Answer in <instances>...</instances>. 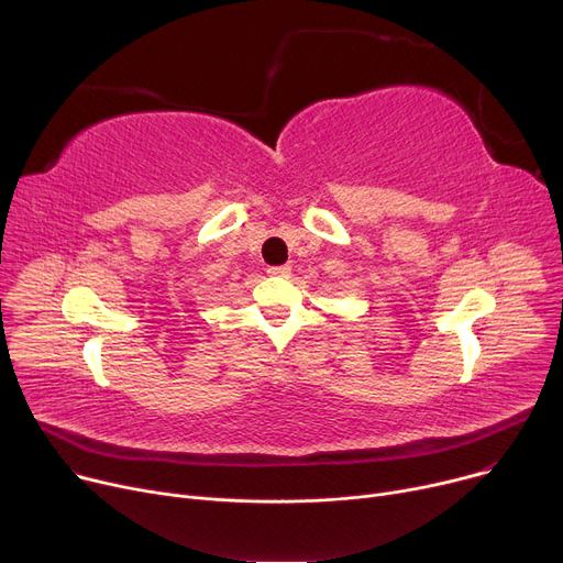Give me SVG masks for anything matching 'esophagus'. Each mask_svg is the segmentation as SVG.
I'll list each match as a JSON object with an SVG mask.
<instances>
[{
	"label": "esophagus",
	"mask_w": 563,
	"mask_h": 563,
	"mask_svg": "<svg viewBox=\"0 0 563 563\" xmlns=\"http://www.w3.org/2000/svg\"><path fill=\"white\" fill-rule=\"evenodd\" d=\"M269 276H276V278H287L289 274H291V269L287 264H283V266H269V272H266Z\"/></svg>",
	"instance_id": "obj_1"
}]
</instances>
